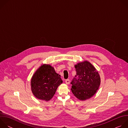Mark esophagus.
Listing matches in <instances>:
<instances>
[{
    "label": "esophagus",
    "mask_w": 128,
    "mask_h": 128,
    "mask_svg": "<svg viewBox=\"0 0 128 128\" xmlns=\"http://www.w3.org/2000/svg\"><path fill=\"white\" fill-rule=\"evenodd\" d=\"M65 82L66 84H69L70 83V80L69 79H67L65 80Z\"/></svg>",
    "instance_id": "34e87169"
}]
</instances>
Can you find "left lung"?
<instances>
[{
	"mask_svg": "<svg viewBox=\"0 0 128 128\" xmlns=\"http://www.w3.org/2000/svg\"><path fill=\"white\" fill-rule=\"evenodd\" d=\"M76 74L71 82V91L80 100L92 97L98 90L100 78L95 68L88 61L74 66Z\"/></svg>",
	"mask_w": 128,
	"mask_h": 128,
	"instance_id": "8db88e82",
	"label": "left lung"
}]
</instances>
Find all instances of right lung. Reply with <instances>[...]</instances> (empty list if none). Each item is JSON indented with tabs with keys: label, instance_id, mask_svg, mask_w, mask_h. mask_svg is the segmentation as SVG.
<instances>
[{
	"label": "right lung",
	"instance_id": "1",
	"mask_svg": "<svg viewBox=\"0 0 128 128\" xmlns=\"http://www.w3.org/2000/svg\"><path fill=\"white\" fill-rule=\"evenodd\" d=\"M63 82L60 76L50 65L44 64L35 72L31 81L33 95L39 99L48 101L55 94L58 86Z\"/></svg>",
	"mask_w": 128,
	"mask_h": 128
}]
</instances>
